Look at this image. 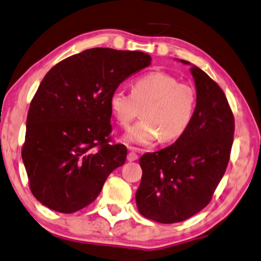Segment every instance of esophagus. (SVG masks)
<instances>
[{"instance_id":"34e87169","label":"esophagus","mask_w":261,"mask_h":261,"mask_svg":"<svg viewBox=\"0 0 261 261\" xmlns=\"http://www.w3.org/2000/svg\"><path fill=\"white\" fill-rule=\"evenodd\" d=\"M128 150H129V153L127 154V161L128 162L136 161V159L139 158V154H138V152H140L139 150L133 148V147H129V148H128Z\"/></svg>"}]
</instances>
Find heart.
Here are the masks:
<instances>
[{"label": "heart", "instance_id": "b5f03b06", "mask_svg": "<svg viewBox=\"0 0 261 261\" xmlns=\"http://www.w3.org/2000/svg\"><path fill=\"white\" fill-rule=\"evenodd\" d=\"M144 105L142 120L122 136L126 143L150 145L161 138L165 142L180 138L193 119L196 90L168 73L150 72L133 82L132 94L118 88L109 98L110 111L122 127H128L138 107Z\"/></svg>", "mask_w": 261, "mask_h": 261}]
</instances>
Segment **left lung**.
I'll return each mask as SVG.
<instances>
[{"label":"left lung","instance_id":"1","mask_svg":"<svg viewBox=\"0 0 261 261\" xmlns=\"http://www.w3.org/2000/svg\"><path fill=\"white\" fill-rule=\"evenodd\" d=\"M190 65L196 108L188 128L174 143L140 158L142 180L135 194L145 218L175 223L210 203L229 162L234 116L222 89L206 73Z\"/></svg>","mask_w":261,"mask_h":261}]
</instances>
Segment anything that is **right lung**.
<instances>
[{"label": "right lung", "mask_w": 261, "mask_h": 261, "mask_svg": "<svg viewBox=\"0 0 261 261\" xmlns=\"http://www.w3.org/2000/svg\"><path fill=\"white\" fill-rule=\"evenodd\" d=\"M150 64L142 51L93 48L45 74L31 102L21 151L31 191L41 204L61 213L79 211L125 164V145L109 144V98Z\"/></svg>", "instance_id": "right-lung-1"}]
</instances>
